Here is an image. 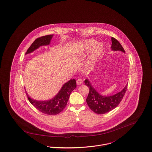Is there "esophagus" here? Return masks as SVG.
<instances>
[{
  "mask_svg": "<svg viewBox=\"0 0 152 152\" xmlns=\"http://www.w3.org/2000/svg\"><path fill=\"white\" fill-rule=\"evenodd\" d=\"M82 83H83V81H82V80L80 79H77V81H76V83H77V85H81Z\"/></svg>",
  "mask_w": 152,
  "mask_h": 152,
  "instance_id": "obj_1",
  "label": "esophagus"
}]
</instances>
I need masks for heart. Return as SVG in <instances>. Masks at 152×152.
Here are the masks:
<instances>
[{
  "instance_id": "obj_1",
  "label": "heart",
  "mask_w": 152,
  "mask_h": 152,
  "mask_svg": "<svg viewBox=\"0 0 152 152\" xmlns=\"http://www.w3.org/2000/svg\"><path fill=\"white\" fill-rule=\"evenodd\" d=\"M104 50L102 44L97 43L94 39H89L82 42L76 50L74 58H77L89 52L85 68L88 70H92L99 59L101 58Z\"/></svg>"
}]
</instances>
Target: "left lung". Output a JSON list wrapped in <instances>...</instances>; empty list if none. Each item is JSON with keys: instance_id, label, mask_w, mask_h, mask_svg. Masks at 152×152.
<instances>
[{"instance_id": "obj_1", "label": "left lung", "mask_w": 152, "mask_h": 152, "mask_svg": "<svg viewBox=\"0 0 152 152\" xmlns=\"http://www.w3.org/2000/svg\"><path fill=\"white\" fill-rule=\"evenodd\" d=\"M111 50L114 51H125L115 38L111 37ZM85 85L89 88V93L86 98V102L91 110L98 114H104L115 108L120 103L124 96L127 88V85L119 92L111 96H104L98 93L92 85L88 79L85 80Z\"/></svg>"}]
</instances>
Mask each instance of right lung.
Returning <instances> with one entry per match:
<instances>
[{"instance_id": "obj_1", "label": "right lung", "mask_w": 152, "mask_h": 152, "mask_svg": "<svg viewBox=\"0 0 152 152\" xmlns=\"http://www.w3.org/2000/svg\"><path fill=\"white\" fill-rule=\"evenodd\" d=\"M53 35H48L36 39L28 49L25 54H30L41 46L49 45ZM76 88L75 79H70L62 86L58 92L53 98L45 101H38L30 97L26 93L28 99L38 110L47 115H57L66 107L71 92Z\"/></svg>"}]
</instances>
